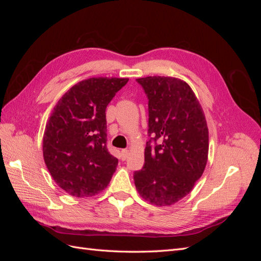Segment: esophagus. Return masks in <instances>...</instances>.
<instances>
[{
    "label": "esophagus",
    "instance_id": "obj_1",
    "mask_svg": "<svg viewBox=\"0 0 261 261\" xmlns=\"http://www.w3.org/2000/svg\"><path fill=\"white\" fill-rule=\"evenodd\" d=\"M121 155H122V160H126V158H127V155H128V150L123 149L121 151Z\"/></svg>",
    "mask_w": 261,
    "mask_h": 261
}]
</instances>
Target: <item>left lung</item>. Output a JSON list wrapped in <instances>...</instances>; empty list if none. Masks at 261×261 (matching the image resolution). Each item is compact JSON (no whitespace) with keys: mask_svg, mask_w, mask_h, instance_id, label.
<instances>
[{"mask_svg":"<svg viewBox=\"0 0 261 261\" xmlns=\"http://www.w3.org/2000/svg\"><path fill=\"white\" fill-rule=\"evenodd\" d=\"M148 98L145 164L134 173L139 195L155 206H171L192 189L206 168L209 133L202 108L189 85L174 77L136 80ZM161 145L152 148L151 141Z\"/></svg>","mask_w":261,"mask_h":261,"instance_id":"8db88e82","label":"left lung"}]
</instances>
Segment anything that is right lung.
Wrapping results in <instances>:
<instances>
[{
	"mask_svg": "<svg viewBox=\"0 0 261 261\" xmlns=\"http://www.w3.org/2000/svg\"><path fill=\"white\" fill-rule=\"evenodd\" d=\"M128 78L92 77L74 85L57 106L43 135V159L51 176L74 197L103 191L118 160L107 148L106 109Z\"/></svg>",
	"mask_w": 261,
	"mask_h": 261,
	"instance_id": "1",
	"label": "right lung"
}]
</instances>
